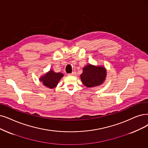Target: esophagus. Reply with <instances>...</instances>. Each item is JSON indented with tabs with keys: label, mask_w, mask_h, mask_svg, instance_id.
<instances>
[{
	"label": "esophagus",
	"mask_w": 148,
	"mask_h": 148,
	"mask_svg": "<svg viewBox=\"0 0 148 148\" xmlns=\"http://www.w3.org/2000/svg\"><path fill=\"white\" fill-rule=\"evenodd\" d=\"M68 75H69V76H75V75H76V72H72V73H69Z\"/></svg>",
	"instance_id": "esophagus-1"
}]
</instances>
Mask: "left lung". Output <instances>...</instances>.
Returning a JSON list of instances; mask_svg holds the SVG:
<instances>
[{"label":"left lung","mask_w":148,"mask_h":148,"mask_svg":"<svg viewBox=\"0 0 148 148\" xmlns=\"http://www.w3.org/2000/svg\"><path fill=\"white\" fill-rule=\"evenodd\" d=\"M107 76V70L103 66L88 64L82 69L81 80L87 87H95L103 84Z\"/></svg>","instance_id":"8db88e82"}]
</instances>
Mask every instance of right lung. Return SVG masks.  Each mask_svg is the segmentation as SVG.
Listing matches in <instances>:
<instances>
[{
  "instance_id": "right-lung-1",
  "label": "right lung",
  "mask_w": 148,
  "mask_h": 148,
  "mask_svg": "<svg viewBox=\"0 0 148 148\" xmlns=\"http://www.w3.org/2000/svg\"><path fill=\"white\" fill-rule=\"evenodd\" d=\"M64 75L62 73H56L53 70H50L48 72L41 76L39 78V81L42 84L50 88H54L57 86L59 82L63 77Z\"/></svg>"
}]
</instances>
